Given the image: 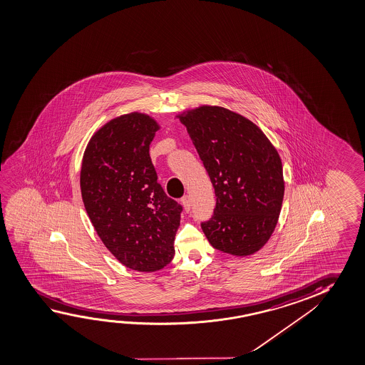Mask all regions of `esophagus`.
<instances>
[{
    "instance_id": "obj_1",
    "label": "esophagus",
    "mask_w": 365,
    "mask_h": 365,
    "mask_svg": "<svg viewBox=\"0 0 365 365\" xmlns=\"http://www.w3.org/2000/svg\"><path fill=\"white\" fill-rule=\"evenodd\" d=\"M181 202H182V205H184V208H185L186 212H189L191 207L190 195H185V197H182V199H181Z\"/></svg>"
}]
</instances>
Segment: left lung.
<instances>
[{
  "label": "left lung",
  "mask_w": 365,
  "mask_h": 365,
  "mask_svg": "<svg viewBox=\"0 0 365 365\" xmlns=\"http://www.w3.org/2000/svg\"><path fill=\"white\" fill-rule=\"evenodd\" d=\"M215 187V212L202 222L209 243L247 256L267 242L284 197L283 166L260 128L220 106L180 115Z\"/></svg>",
  "instance_id": "1"
}]
</instances>
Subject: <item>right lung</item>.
Here are the masks:
<instances>
[{
    "label": "right lung",
    "instance_id": "add662e5",
    "mask_svg": "<svg viewBox=\"0 0 365 365\" xmlns=\"http://www.w3.org/2000/svg\"><path fill=\"white\" fill-rule=\"evenodd\" d=\"M157 130L145 114L118 116L93 134L82 160V200L93 228L137 272H156L173 260L182 212L157 182L150 157Z\"/></svg>",
    "mask_w": 365,
    "mask_h": 365
}]
</instances>
